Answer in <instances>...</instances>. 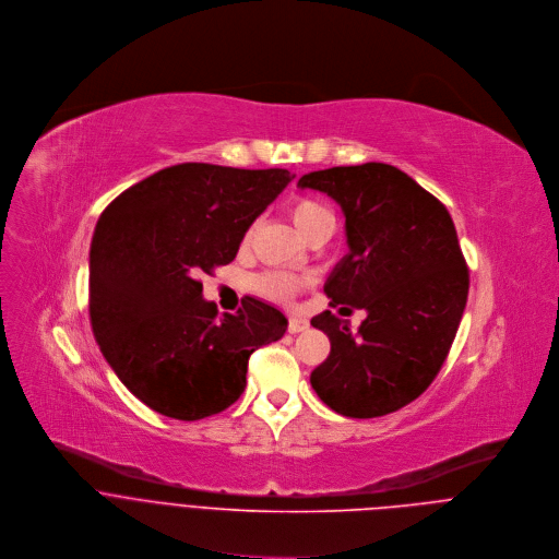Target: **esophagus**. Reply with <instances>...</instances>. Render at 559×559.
I'll return each mask as SVG.
<instances>
[{"mask_svg": "<svg viewBox=\"0 0 559 559\" xmlns=\"http://www.w3.org/2000/svg\"><path fill=\"white\" fill-rule=\"evenodd\" d=\"M306 328H308V319H304V317H290L288 319V332L297 334V332H304Z\"/></svg>", "mask_w": 559, "mask_h": 559, "instance_id": "esophagus-1", "label": "esophagus"}]
</instances>
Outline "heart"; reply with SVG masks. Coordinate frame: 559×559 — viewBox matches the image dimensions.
<instances>
[{
    "mask_svg": "<svg viewBox=\"0 0 559 559\" xmlns=\"http://www.w3.org/2000/svg\"><path fill=\"white\" fill-rule=\"evenodd\" d=\"M288 213H290L295 227L299 229V234L304 238L310 236L312 231L321 229V227H332L334 229L332 211L323 202H319L310 195L293 198L290 204H288ZM304 284L306 282L297 275L282 273V271H266V273H262L253 280V290L258 295H262L264 299H271V301H290L304 288Z\"/></svg>",
    "mask_w": 559,
    "mask_h": 559,
    "instance_id": "b5f03b06",
    "label": "heart"
}]
</instances>
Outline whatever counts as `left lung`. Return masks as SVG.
<instances>
[{
  "mask_svg": "<svg viewBox=\"0 0 559 559\" xmlns=\"http://www.w3.org/2000/svg\"><path fill=\"white\" fill-rule=\"evenodd\" d=\"M297 185L328 193L346 215L350 253L323 286L330 306L368 312L357 334L332 310L312 317L330 355L310 383L337 414H392L436 379L463 319L469 269L454 219L436 195L385 163L310 171Z\"/></svg>",
  "mask_w": 559,
  "mask_h": 559,
  "instance_id": "8db88e82",
  "label": "left lung"
}]
</instances>
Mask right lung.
Wrapping results in <instances>:
<instances>
[{
	"label": "right lung",
	"instance_id": "right-lung-1",
	"mask_svg": "<svg viewBox=\"0 0 559 559\" xmlns=\"http://www.w3.org/2000/svg\"><path fill=\"white\" fill-rule=\"evenodd\" d=\"M290 182L286 169L165 167L111 200L90 245V323L105 361L154 412L200 420L247 385L251 355L286 317L253 297L219 317L200 275L236 260L253 219Z\"/></svg>",
	"mask_w": 559,
	"mask_h": 559
}]
</instances>
